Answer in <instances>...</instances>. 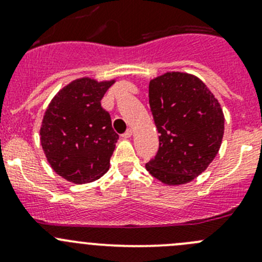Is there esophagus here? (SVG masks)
Here are the masks:
<instances>
[{
  "label": "esophagus",
  "mask_w": 262,
  "mask_h": 262,
  "mask_svg": "<svg viewBox=\"0 0 262 262\" xmlns=\"http://www.w3.org/2000/svg\"><path fill=\"white\" fill-rule=\"evenodd\" d=\"M132 134H133V130H132V129H128V130H126L125 133L123 134V137H124V138H130Z\"/></svg>",
  "instance_id": "34e87169"
}]
</instances>
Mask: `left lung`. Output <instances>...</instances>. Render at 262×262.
<instances>
[{"instance_id": "left-lung-1", "label": "left lung", "mask_w": 262, "mask_h": 262, "mask_svg": "<svg viewBox=\"0 0 262 262\" xmlns=\"http://www.w3.org/2000/svg\"><path fill=\"white\" fill-rule=\"evenodd\" d=\"M149 106L160 148L146 163L147 171L165 185L192 181L207 170L221 148V104L196 76L166 72L149 81Z\"/></svg>"}]
</instances>
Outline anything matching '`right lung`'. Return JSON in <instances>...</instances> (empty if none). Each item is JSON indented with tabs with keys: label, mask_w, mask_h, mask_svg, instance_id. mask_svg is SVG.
Here are the masks:
<instances>
[{
	"label": "right lung",
	"mask_w": 262,
	"mask_h": 262,
	"mask_svg": "<svg viewBox=\"0 0 262 262\" xmlns=\"http://www.w3.org/2000/svg\"><path fill=\"white\" fill-rule=\"evenodd\" d=\"M115 80L82 77L70 82L49 102L40 126V143L50 167L73 184L101 178L119 136L101 99Z\"/></svg>",
	"instance_id": "obj_1"
}]
</instances>
